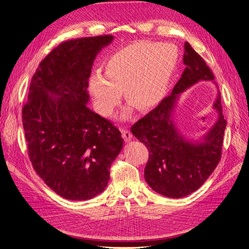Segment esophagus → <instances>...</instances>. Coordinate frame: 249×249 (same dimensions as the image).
<instances>
[{"label":"esophagus","mask_w":249,"mask_h":249,"mask_svg":"<svg viewBox=\"0 0 249 249\" xmlns=\"http://www.w3.org/2000/svg\"><path fill=\"white\" fill-rule=\"evenodd\" d=\"M122 134H123V138H124V141H126V142H129V141L132 139V137H133L132 133H131L129 130L123 129V130H122Z\"/></svg>","instance_id":"34e87169"}]
</instances>
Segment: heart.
Segmentation results:
<instances>
[{
    "label": "heart",
    "instance_id": "heart-1",
    "mask_svg": "<svg viewBox=\"0 0 249 249\" xmlns=\"http://www.w3.org/2000/svg\"><path fill=\"white\" fill-rule=\"evenodd\" d=\"M178 59L171 43L138 41L115 52L105 64L104 77L94 74L89 79L96 111L111 116L122 91L125 101L140 111L155 107L167 91Z\"/></svg>",
    "mask_w": 249,
    "mask_h": 249
}]
</instances>
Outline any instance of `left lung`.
Masks as SVG:
<instances>
[{
    "mask_svg": "<svg viewBox=\"0 0 249 249\" xmlns=\"http://www.w3.org/2000/svg\"><path fill=\"white\" fill-rule=\"evenodd\" d=\"M183 61L186 69L171 94L131 127L134 136L148 150L144 169L146 183L157 193L172 198L184 197L196 191L215 170L221 159L227 125L222 115L221 95L218 91L213 105L218 119L201 141H187L178 133L172 119L178 95L199 81L215 79L205 60L188 42H185Z\"/></svg>",
    "mask_w": 249,
    "mask_h": 249,
    "instance_id": "1",
    "label": "left lung"
}]
</instances>
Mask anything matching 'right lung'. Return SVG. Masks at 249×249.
Listing matches in <instances>:
<instances>
[{
	"label": "right lung",
	"instance_id": "add662e5",
	"mask_svg": "<svg viewBox=\"0 0 249 249\" xmlns=\"http://www.w3.org/2000/svg\"><path fill=\"white\" fill-rule=\"evenodd\" d=\"M113 38L102 35L60 43L37 67L21 110L34 170L66 199L86 200L102 193L123 148L117 127L86 106L95 56Z\"/></svg>",
	"mask_w": 249,
	"mask_h": 249
}]
</instances>
